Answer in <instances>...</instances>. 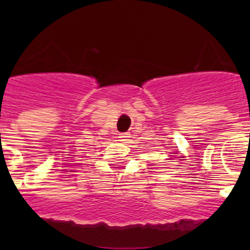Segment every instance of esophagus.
Wrapping results in <instances>:
<instances>
[{
  "label": "esophagus",
  "mask_w": 250,
  "mask_h": 250,
  "mask_svg": "<svg viewBox=\"0 0 250 250\" xmlns=\"http://www.w3.org/2000/svg\"><path fill=\"white\" fill-rule=\"evenodd\" d=\"M129 133H122V134L118 135V141H122V143H127L129 140Z\"/></svg>",
  "instance_id": "obj_1"
}]
</instances>
